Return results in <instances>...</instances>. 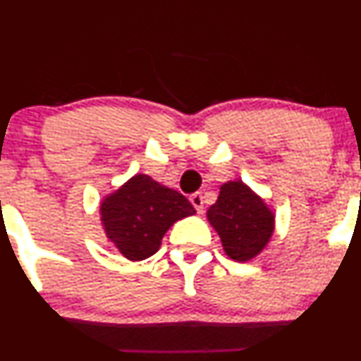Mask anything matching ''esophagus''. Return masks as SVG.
<instances>
[{"label": "esophagus", "instance_id": "obj_1", "mask_svg": "<svg viewBox=\"0 0 361 361\" xmlns=\"http://www.w3.org/2000/svg\"><path fill=\"white\" fill-rule=\"evenodd\" d=\"M190 202H192V206L195 207V211H197V213H202V211H204V197H202L201 192H195V194H192L190 195Z\"/></svg>", "mask_w": 361, "mask_h": 361}]
</instances>
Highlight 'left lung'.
<instances>
[{"instance_id": "left-lung-1", "label": "left lung", "mask_w": 361, "mask_h": 361, "mask_svg": "<svg viewBox=\"0 0 361 361\" xmlns=\"http://www.w3.org/2000/svg\"><path fill=\"white\" fill-rule=\"evenodd\" d=\"M206 214L220 235L224 251L235 262L260 255L274 232L272 209L241 180L221 185L216 202Z\"/></svg>"}]
</instances>
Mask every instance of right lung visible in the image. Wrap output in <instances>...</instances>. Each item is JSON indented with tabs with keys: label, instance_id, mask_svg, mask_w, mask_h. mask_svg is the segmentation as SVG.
I'll use <instances>...</instances> for the list:
<instances>
[{
	"label": "right lung",
	"instance_id": "1",
	"mask_svg": "<svg viewBox=\"0 0 361 361\" xmlns=\"http://www.w3.org/2000/svg\"><path fill=\"white\" fill-rule=\"evenodd\" d=\"M99 213L108 241L127 260L140 262L157 253L166 232L195 209L180 192L136 174L101 201Z\"/></svg>",
	"mask_w": 361,
	"mask_h": 361
}]
</instances>
